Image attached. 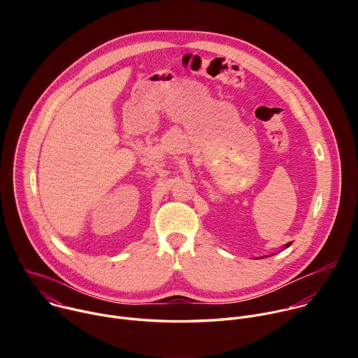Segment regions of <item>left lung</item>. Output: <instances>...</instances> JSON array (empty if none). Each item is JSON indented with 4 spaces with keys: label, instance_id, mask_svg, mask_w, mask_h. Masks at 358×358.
I'll use <instances>...</instances> for the list:
<instances>
[{
    "label": "left lung",
    "instance_id": "left-lung-1",
    "mask_svg": "<svg viewBox=\"0 0 358 358\" xmlns=\"http://www.w3.org/2000/svg\"><path fill=\"white\" fill-rule=\"evenodd\" d=\"M290 245H292V242H289V243H286V245H285V249H286V248H289V246H290ZM269 257H271V255H269ZM262 258H268V257H262Z\"/></svg>",
    "mask_w": 358,
    "mask_h": 358
}]
</instances>
